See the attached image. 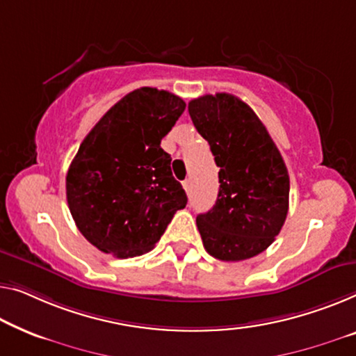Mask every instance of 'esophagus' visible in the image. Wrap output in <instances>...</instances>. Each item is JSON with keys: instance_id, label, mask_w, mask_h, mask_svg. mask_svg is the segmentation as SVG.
<instances>
[{"instance_id": "esophagus-1", "label": "esophagus", "mask_w": 356, "mask_h": 356, "mask_svg": "<svg viewBox=\"0 0 356 356\" xmlns=\"http://www.w3.org/2000/svg\"><path fill=\"white\" fill-rule=\"evenodd\" d=\"M182 185H184L185 192H187V193H190V190H192V182H190V180L187 179V180H184V182H182Z\"/></svg>"}]
</instances>
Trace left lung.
Returning <instances> with one entry per match:
<instances>
[{"instance_id": "left-lung-1", "label": "left lung", "mask_w": 356, "mask_h": 356, "mask_svg": "<svg viewBox=\"0 0 356 356\" xmlns=\"http://www.w3.org/2000/svg\"><path fill=\"white\" fill-rule=\"evenodd\" d=\"M188 113L220 168L216 204L196 217L204 249L219 261H246L272 245L288 216L283 156L254 110L235 95L206 94L188 104Z\"/></svg>"}]
</instances>
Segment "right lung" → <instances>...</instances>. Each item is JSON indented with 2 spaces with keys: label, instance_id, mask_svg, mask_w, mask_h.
Here are the masks:
<instances>
[{
  "label": "right lung",
  "instance_id": "1",
  "mask_svg": "<svg viewBox=\"0 0 356 356\" xmlns=\"http://www.w3.org/2000/svg\"><path fill=\"white\" fill-rule=\"evenodd\" d=\"M185 102L140 88L116 102L84 137L67 172V201L83 236L102 252L136 257L155 248L187 195L161 139Z\"/></svg>",
  "mask_w": 356,
  "mask_h": 356
}]
</instances>
